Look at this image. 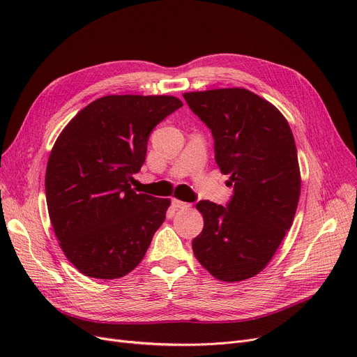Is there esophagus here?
Segmentation results:
<instances>
[{
    "label": "esophagus",
    "mask_w": 357,
    "mask_h": 357,
    "mask_svg": "<svg viewBox=\"0 0 357 357\" xmlns=\"http://www.w3.org/2000/svg\"><path fill=\"white\" fill-rule=\"evenodd\" d=\"M172 205L175 208H190L191 207V204L179 201V199H172Z\"/></svg>",
    "instance_id": "esophagus-1"
}]
</instances>
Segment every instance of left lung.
<instances>
[{"label": "left lung", "instance_id": "obj_1", "mask_svg": "<svg viewBox=\"0 0 357 357\" xmlns=\"http://www.w3.org/2000/svg\"><path fill=\"white\" fill-rule=\"evenodd\" d=\"M183 98L211 130L215 162L233 186L226 207L197 204L204 229L192 240L194 255L220 280L252 278L269 264L298 207L301 176L291 127L276 107L243 88Z\"/></svg>", "mask_w": 357, "mask_h": 357}]
</instances>
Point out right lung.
<instances>
[{
    "label": "right lung",
    "mask_w": 357,
    "mask_h": 357,
    "mask_svg": "<svg viewBox=\"0 0 357 357\" xmlns=\"http://www.w3.org/2000/svg\"><path fill=\"white\" fill-rule=\"evenodd\" d=\"M182 107L171 96H107L75 116L46 169L49 217L81 273L116 279L133 271L165 221L167 198L136 194L152 130Z\"/></svg>",
    "instance_id": "right-lung-1"
}]
</instances>
